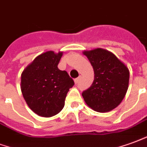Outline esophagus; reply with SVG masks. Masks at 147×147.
Instances as JSON below:
<instances>
[{
    "label": "esophagus",
    "instance_id": "obj_1",
    "mask_svg": "<svg viewBox=\"0 0 147 147\" xmlns=\"http://www.w3.org/2000/svg\"><path fill=\"white\" fill-rule=\"evenodd\" d=\"M80 79H81V76H79L78 78H76V79H75V82H76V84H77V83L79 82Z\"/></svg>",
    "mask_w": 147,
    "mask_h": 147
}]
</instances>
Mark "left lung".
Returning <instances> with one entry per match:
<instances>
[{"label":"left lung","instance_id":"1","mask_svg":"<svg viewBox=\"0 0 147 147\" xmlns=\"http://www.w3.org/2000/svg\"><path fill=\"white\" fill-rule=\"evenodd\" d=\"M83 54L94 71L93 83L82 93L85 102L96 111H110L118 107L125 96L129 69L115 54L104 49H94Z\"/></svg>","mask_w":147,"mask_h":147}]
</instances>
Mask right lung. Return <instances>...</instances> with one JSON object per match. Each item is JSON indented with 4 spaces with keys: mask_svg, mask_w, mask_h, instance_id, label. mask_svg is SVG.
<instances>
[{
    "mask_svg": "<svg viewBox=\"0 0 147 147\" xmlns=\"http://www.w3.org/2000/svg\"><path fill=\"white\" fill-rule=\"evenodd\" d=\"M62 52L47 51L23 71L21 90L29 108L41 117H52L63 109L69 89L75 84L66 71L57 68Z\"/></svg>",
    "mask_w": 147,
    "mask_h": 147,
    "instance_id": "obj_1",
    "label": "right lung"
}]
</instances>
